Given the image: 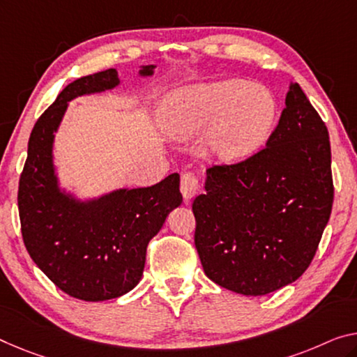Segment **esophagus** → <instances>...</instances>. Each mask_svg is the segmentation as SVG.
Returning <instances> with one entry per match:
<instances>
[{
	"label": "esophagus",
	"instance_id": "esophagus-1",
	"mask_svg": "<svg viewBox=\"0 0 357 357\" xmlns=\"http://www.w3.org/2000/svg\"><path fill=\"white\" fill-rule=\"evenodd\" d=\"M197 190H199V183H197V178L193 174H183L182 180H180V191H182V196L185 201L193 199L196 196Z\"/></svg>",
	"mask_w": 357,
	"mask_h": 357
}]
</instances>
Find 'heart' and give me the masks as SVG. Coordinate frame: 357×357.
Wrapping results in <instances>:
<instances>
[{"mask_svg": "<svg viewBox=\"0 0 357 357\" xmlns=\"http://www.w3.org/2000/svg\"><path fill=\"white\" fill-rule=\"evenodd\" d=\"M164 124L172 137L188 140L213 128L207 137L213 158L238 162L265 144L278 118V100L270 89L244 79L188 86L164 98Z\"/></svg>", "mask_w": 357, "mask_h": 357, "instance_id": "obj_1", "label": "heart"}]
</instances>
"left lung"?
Wrapping results in <instances>:
<instances>
[{"label":"left lung","mask_w":357,"mask_h":357,"mask_svg":"<svg viewBox=\"0 0 357 357\" xmlns=\"http://www.w3.org/2000/svg\"><path fill=\"white\" fill-rule=\"evenodd\" d=\"M193 201L195 244L206 276L241 295H266L306 271L331 218L333 182L324 121L290 83L266 146L207 169Z\"/></svg>","instance_id":"obj_1"}]
</instances>
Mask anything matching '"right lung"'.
Segmentation results:
<instances>
[{"label":"right lung","mask_w":357,"mask_h":357,"mask_svg":"<svg viewBox=\"0 0 357 357\" xmlns=\"http://www.w3.org/2000/svg\"><path fill=\"white\" fill-rule=\"evenodd\" d=\"M155 68L144 65L139 75L151 76ZM119 83L118 71L108 68L65 87L31 130L19 182L26 250L60 290L84 301L121 297L140 282L148 243L182 202L178 174L146 188H119L91 199L60 188L52 150L68 102Z\"/></svg>","instance_id":"obj_1"}]
</instances>
